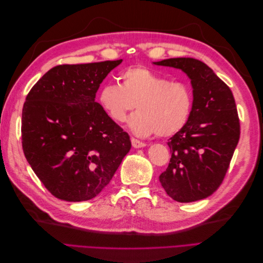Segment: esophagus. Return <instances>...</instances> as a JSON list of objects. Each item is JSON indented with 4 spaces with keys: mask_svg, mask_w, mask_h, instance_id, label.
I'll return each mask as SVG.
<instances>
[{
    "mask_svg": "<svg viewBox=\"0 0 263 263\" xmlns=\"http://www.w3.org/2000/svg\"><path fill=\"white\" fill-rule=\"evenodd\" d=\"M132 145H133L134 148H142V147L146 146L145 142H142V141H140L136 138H132Z\"/></svg>",
    "mask_w": 263,
    "mask_h": 263,
    "instance_id": "esophagus-1",
    "label": "esophagus"
}]
</instances>
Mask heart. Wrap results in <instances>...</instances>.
Wrapping results in <instances>:
<instances>
[{
  "label": "heart",
  "instance_id": "1",
  "mask_svg": "<svg viewBox=\"0 0 263 263\" xmlns=\"http://www.w3.org/2000/svg\"><path fill=\"white\" fill-rule=\"evenodd\" d=\"M121 84L106 83L99 92L102 109L116 123H124L135 108L139 109L128 122L137 136L158 134L169 137L184 127L192 113V87L183 81L168 79L144 67L126 69Z\"/></svg>",
  "mask_w": 263,
  "mask_h": 263
}]
</instances>
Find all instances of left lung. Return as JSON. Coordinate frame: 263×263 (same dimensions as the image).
Returning <instances> with one entry per match:
<instances>
[{"mask_svg": "<svg viewBox=\"0 0 263 263\" xmlns=\"http://www.w3.org/2000/svg\"><path fill=\"white\" fill-rule=\"evenodd\" d=\"M157 66L180 69L193 87V108L187 124L170 138L171 159L159 177L162 187L180 203L203 200L221 184L240 137L234 95L204 62L170 58Z\"/></svg>", "mask_w": 263, "mask_h": 263, "instance_id": "8db88e82", "label": "left lung"}]
</instances>
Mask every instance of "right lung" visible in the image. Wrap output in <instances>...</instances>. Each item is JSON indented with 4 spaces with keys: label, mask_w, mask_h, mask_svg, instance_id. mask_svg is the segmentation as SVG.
I'll return each instance as SVG.
<instances>
[{
    "label": "right lung",
    "mask_w": 263,
    "mask_h": 263,
    "mask_svg": "<svg viewBox=\"0 0 263 263\" xmlns=\"http://www.w3.org/2000/svg\"><path fill=\"white\" fill-rule=\"evenodd\" d=\"M122 61L57 66L26 97L24 155L59 200L82 202L97 196L130 150L128 134L95 102L100 84Z\"/></svg>",
    "instance_id": "add662e5"
}]
</instances>
